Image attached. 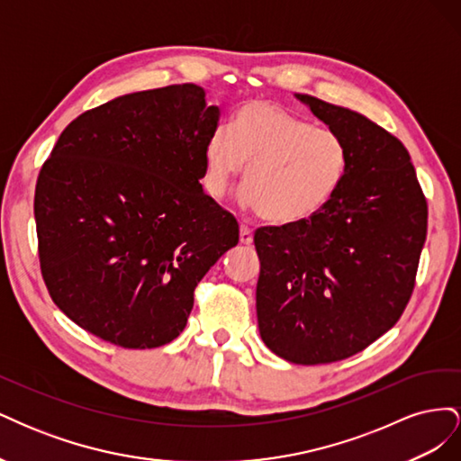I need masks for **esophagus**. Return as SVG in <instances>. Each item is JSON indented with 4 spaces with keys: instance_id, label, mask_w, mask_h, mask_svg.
<instances>
[{
    "instance_id": "obj_1",
    "label": "esophagus",
    "mask_w": 461,
    "mask_h": 461,
    "mask_svg": "<svg viewBox=\"0 0 461 461\" xmlns=\"http://www.w3.org/2000/svg\"><path fill=\"white\" fill-rule=\"evenodd\" d=\"M252 240H254L252 229H249L248 225H240V242L242 244H252Z\"/></svg>"
}]
</instances>
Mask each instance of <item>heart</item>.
<instances>
[{
  "instance_id": "obj_1",
  "label": "heart",
  "mask_w": 461,
  "mask_h": 461,
  "mask_svg": "<svg viewBox=\"0 0 461 461\" xmlns=\"http://www.w3.org/2000/svg\"><path fill=\"white\" fill-rule=\"evenodd\" d=\"M242 202L271 222H300L340 190L350 165L344 138L271 102L242 105L230 132L217 129L203 148V188L219 200L244 171Z\"/></svg>"
}]
</instances>
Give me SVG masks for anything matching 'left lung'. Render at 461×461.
Segmentation results:
<instances>
[{
  "instance_id": "1",
  "label": "left lung",
  "mask_w": 461,
  "mask_h": 461,
  "mask_svg": "<svg viewBox=\"0 0 461 461\" xmlns=\"http://www.w3.org/2000/svg\"><path fill=\"white\" fill-rule=\"evenodd\" d=\"M296 97L344 138L350 165L319 213L256 230V308L273 354L319 366L356 356L398 323L415 288L429 212L396 136L356 111Z\"/></svg>"
}]
</instances>
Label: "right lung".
I'll return each instance as SVG.
<instances>
[{"instance_id": "right-lung-1", "label": "right lung", "mask_w": 461, "mask_h": 461, "mask_svg": "<svg viewBox=\"0 0 461 461\" xmlns=\"http://www.w3.org/2000/svg\"><path fill=\"white\" fill-rule=\"evenodd\" d=\"M219 115L196 85L127 94L78 115L41 165V278L97 339L132 350L175 340L198 283L239 244V222L200 185Z\"/></svg>"}]
</instances>
